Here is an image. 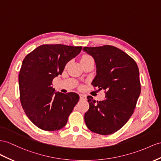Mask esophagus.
Here are the masks:
<instances>
[{
	"label": "esophagus",
	"mask_w": 161,
	"mask_h": 161,
	"mask_svg": "<svg viewBox=\"0 0 161 161\" xmlns=\"http://www.w3.org/2000/svg\"><path fill=\"white\" fill-rule=\"evenodd\" d=\"M80 99L81 100H86V96L84 95V94H80Z\"/></svg>",
	"instance_id": "esophagus-1"
}]
</instances>
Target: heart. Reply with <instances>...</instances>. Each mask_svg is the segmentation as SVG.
<instances>
[{
    "instance_id": "heart-1",
    "label": "heart",
    "mask_w": 161,
    "mask_h": 161,
    "mask_svg": "<svg viewBox=\"0 0 161 161\" xmlns=\"http://www.w3.org/2000/svg\"><path fill=\"white\" fill-rule=\"evenodd\" d=\"M90 56H84L83 57H82V58H81V60H85V59H88V58H90Z\"/></svg>"
}]
</instances>
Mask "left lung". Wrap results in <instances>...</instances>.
<instances>
[{
    "mask_svg": "<svg viewBox=\"0 0 161 161\" xmlns=\"http://www.w3.org/2000/svg\"><path fill=\"white\" fill-rule=\"evenodd\" d=\"M83 50L95 61L97 75L92 85L106 90L103 101L87 97L89 109L84 115L85 123L94 133L112 134L129 120L141 93L137 64L127 53L111 45L84 47Z\"/></svg>",
    "mask_w": 161,
    "mask_h": 161,
    "instance_id": "obj_1",
    "label": "left lung"
}]
</instances>
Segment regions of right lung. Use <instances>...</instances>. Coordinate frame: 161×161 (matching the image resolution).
<instances>
[{"mask_svg": "<svg viewBox=\"0 0 161 161\" xmlns=\"http://www.w3.org/2000/svg\"><path fill=\"white\" fill-rule=\"evenodd\" d=\"M82 47L42 45L24 58L19 74L20 102L29 120L44 130H57L67 122L79 101L75 92L63 94L52 87L53 78L61 75L66 64Z\"/></svg>", "mask_w": 161, "mask_h": 161, "instance_id": "add662e5", "label": "right lung"}]
</instances>
